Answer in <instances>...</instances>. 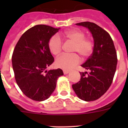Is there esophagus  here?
Listing matches in <instances>:
<instances>
[{"instance_id":"34e87169","label":"esophagus","mask_w":128,"mask_h":128,"mask_svg":"<svg viewBox=\"0 0 128 128\" xmlns=\"http://www.w3.org/2000/svg\"><path fill=\"white\" fill-rule=\"evenodd\" d=\"M70 72L69 70H63V73H64V74H68Z\"/></svg>"}]
</instances>
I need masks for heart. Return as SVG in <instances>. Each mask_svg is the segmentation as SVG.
I'll use <instances>...</instances> for the list:
<instances>
[{
  "label": "heart",
  "instance_id": "1",
  "mask_svg": "<svg viewBox=\"0 0 128 128\" xmlns=\"http://www.w3.org/2000/svg\"><path fill=\"white\" fill-rule=\"evenodd\" d=\"M65 36L75 44L73 52H78L83 58L90 56L94 50V42L90 38H85V33L81 30H70L65 33ZM48 48L53 55L60 54L62 49V41L60 36L54 35L48 42ZM78 54H63L56 60V65L65 70H70L80 63Z\"/></svg>",
  "mask_w": 128,
  "mask_h": 128
}]
</instances>
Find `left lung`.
Masks as SVG:
<instances>
[{"label": "left lung", "mask_w": 128, "mask_h": 128, "mask_svg": "<svg viewBox=\"0 0 128 128\" xmlns=\"http://www.w3.org/2000/svg\"><path fill=\"white\" fill-rule=\"evenodd\" d=\"M76 24L89 29L94 46L91 56L81 65L90 72H80L81 80L72 84V88L81 100L93 101L104 94L112 84L117 68V52L110 35L102 28L90 22Z\"/></svg>", "instance_id": "left-lung-1"}]
</instances>
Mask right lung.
<instances>
[{"mask_svg": "<svg viewBox=\"0 0 128 128\" xmlns=\"http://www.w3.org/2000/svg\"><path fill=\"white\" fill-rule=\"evenodd\" d=\"M60 28L36 25L27 30L16 45L12 65L16 82L24 94L36 101L48 99L56 88L60 68L46 70L54 62L48 42Z\"/></svg>", "mask_w": 128, "mask_h": 128, "instance_id": "right-lung-1", "label": "right lung"}]
</instances>
